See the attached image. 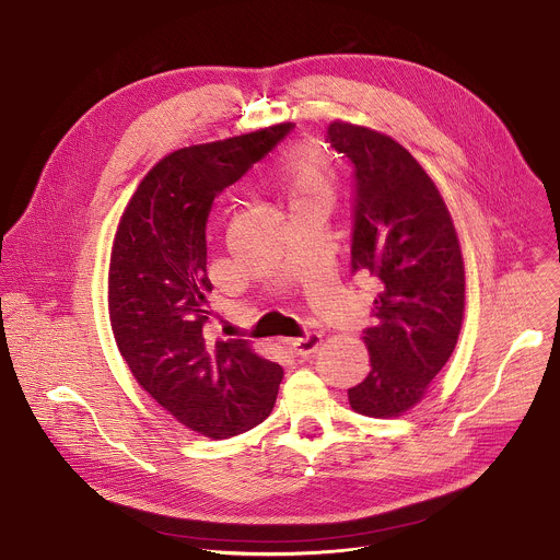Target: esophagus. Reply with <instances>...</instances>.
<instances>
[{
    "label": "esophagus",
    "mask_w": 560,
    "mask_h": 560,
    "mask_svg": "<svg viewBox=\"0 0 560 560\" xmlns=\"http://www.w3.org/2000/svg\"><path fill=\"white\" fill-rule=\"evenodd\" d=\"M288 343H290V348H292L294 354H301V358H306V354H313V352L319 348L322 335H319V332H306L303 337L292 339V341H288Z\"/></svg>",
    "instance_id": "34e87169"
}]
</instances>
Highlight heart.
<instances>
[{"label":"heart","mask_w":560,"mask_h":560,"mask_svg":"<svg viewBox=\"0 0 560 560\" xmlns=\"http://www.w3.org/2000/svg\"><path fill=\"white\" fill-rule=\"evenodd\" d=\"M277 185L290 208L313 200H328L332 189V165L322 149L292 147L277 165Z\"/></svg>","instance_id":"b5f03b06"}]
</instances>
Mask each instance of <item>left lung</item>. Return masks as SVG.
<instances>
[{
  "label": "left lung",
  "instance_id": "left-lung-1",
  "mask_svg": "<svg viewBox=\"0 0 560 560\" xmlns=\"http://www.w3.org/2000/svg\"><path fill=\"white\" fill-rule=\"evenodd\" d=\"M326 140L352 163V275L377 283L366 380L352 411L395 418L424 397L448 362L465 313V266L444 200L420 163L369 127L330 122Z\"/></svg>",
  "mask_w": 560,
  "mask_h": 560
}]
</instances>
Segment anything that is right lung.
Returning <instances> with one entry per match:
<instances>
[{"instance_id":"right-lung-1","label":"right lung","mask_w":560,"mask_h":560,"mask_svg":"<svg viewBox=\"0 0 560 560\" xmlns=\"http://www.w3.org/2000/svg\"><path fill=\"white\" fill-rule=\"evenodd\" d=\"M292 122L172 151L140 180L109 264V317L136 382L183 427L214 440L261 424L283 371L245 339L208 332L206 228L214 198Z\"/></svg>"}]
</instances>
